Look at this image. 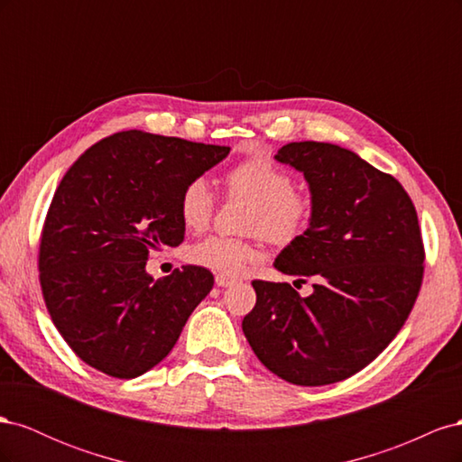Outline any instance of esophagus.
Returning a JSON list of instances; mask_svg holds the SVG:
<instances>
[{"label":"esophagus","instance_id":"obj_1","mask_svg":"<svg viewBox=\"0 0 462 462\" xmlns=\"http://www.w3.org/2000/svg\"><path fill=\"white\" fill-rule=\"evenodd\" d=\"M235 283H236V277H231V275H226V273L216 275V285L217 287H231Z\"/></svg>","mask_w":462,"mask_h":462}]
</instances>
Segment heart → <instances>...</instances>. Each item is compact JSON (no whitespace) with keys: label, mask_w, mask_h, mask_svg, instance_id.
I'll return each instance as SVG.
<instances>
[{"label":"heart","mask_w":462,"mask_h":462,"mask_svg":"<svg viewBox=\"0 0 462 462\" xmlns=\"http://www.w3.org/2000/svg\"><path fill=\"white\" fill-rule=\"evenodd\" d=\"M231 197L250 200L246 231L250 236L209 235L189 248V260L200 268L235 275L260 258L262 236L275 245H287L309 229L314 216L312 197L304 189L292 187L291 175L268 158L241 162L223 177ZM216 197L208 180L192 179L180 192L179 216L190 231L204 229L212 219Z\"/></svg>","instance_id":"1"}]
</instances>
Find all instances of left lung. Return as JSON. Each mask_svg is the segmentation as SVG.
<instances>
[{
	"mask_svg": "<svg viewBox=\"0 0 462 462\" xmlns=\"http://www.w3.org/2000/svg\"><path fill=\"white\" fill-rule=\"evenodd\" d=\"M275 160L304 175L314 216L273 265L316 283L300 297L289 283L256 279L243 331L282 380L328 385L366 368L407 321L424 275L422 233L399 180L351 150L289 143Z\"/></svg>",
	"mask_w": 462,
	"mask_h": 462,
	"instance_id": "8db88e82",
	"label": "left lung"
}]
</instances>
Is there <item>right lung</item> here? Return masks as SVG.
<instances>
[{
    "mask_svg": "<svg viewBox=\"0 0 462 462\" xmlns=\"http://www.w3.org/2000/svg\"><path fill=\"white\" fill-rule=\"evenodd\" d=\"M229 146L123 131L90 146L53 194L38 253L48 312L75 355L131 380L170 355L214 287L200 265L153 282L152 250L179 246V199Z\"/></svg>",
    "mask_w": 462,
    "mask_h": 462,
    "instance_id": "right-lung-1",
    "label": "right lung"
}]
</instances>
